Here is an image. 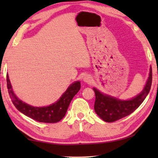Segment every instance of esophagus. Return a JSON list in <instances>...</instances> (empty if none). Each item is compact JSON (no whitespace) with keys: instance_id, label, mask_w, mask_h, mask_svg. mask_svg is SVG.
<instances>
[{"instance_id":"obj_1","label":"esophagus","mask_w":158,"mask_h":158,"mask_svg":"<svg viewBox=\"0 0 158 158\" xmlns=\"http://www.w3.org/2000/svg\"><path fill=\"white\" fill-rule=\"evenodd\" d=\"M84 81L88 83V84H89L91 81V77H90V75H85L84 77Z\"/></svg>"}]
</instances>
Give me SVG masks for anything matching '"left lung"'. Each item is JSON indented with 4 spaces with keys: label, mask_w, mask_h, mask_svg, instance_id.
Here are the masks:
<instances>
[{
    "label": "left lung",
    "mask_w": 158,
    "mask_h": 158,
    "mask_svg": "<svg viewBox=\"0 0 158 158\" xmlns=\"http://www.w3.org/2000/svg\"><path fill=\"white\" fill-rule=\"evenodd\" d=\"M152 69L143 91L130 100H120L111 96L104 95L96 89H93L95 93L94 109L95 113L103 121L108 123L116 121L128 116L135 111L145 100L151 90L152 84Z\"/></svg>",
    "instance_id": "1"
}]
</instances>
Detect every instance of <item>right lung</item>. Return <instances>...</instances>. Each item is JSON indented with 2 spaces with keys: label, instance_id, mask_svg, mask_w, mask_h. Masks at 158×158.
Here are the masks:
<instances>
[{
  "label": "right lung",
  "instance_id": "obj_1",
  "mask_svg": "<svg viewBox=\"0 0 158 158\" xmlns=\"http://www.w3.org/2000/svg\"><path fill=\"white\" fill-rule=\"evenodd\" d=\"M6 81L10 97L15 107L21 113L31 118L32 119L42 123H57L65 116L69 103L81 88L79 81L74 82V84L70 85V86L67 89L66 91L61 96L60 100L56 102L44 107H35L23 102L16 97L12 89L8 74H7L6 76Z\"/></svg>",
  "mask_w": 158,
  "mask_h": 158
}]
</instances>
